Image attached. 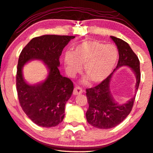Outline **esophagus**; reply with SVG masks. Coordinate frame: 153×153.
Returning a JSON list of instances; mask_svg holds the SVG:
<instances>
[{"label":"esophagus","mask_w":153,"mask_h":153,"mask_svg":"<svg viewBox=\"0 0 153 153\" xmlns=\"http://www.w3.org/2000/svg\"><path fill=\"white\" fill-rule=\"evenodd\" d=\"M83 90L82 88H80L79 86H76L74 88V95H78L79 94H82L83 93Z\"/></svg>","instance_id":"34e87169"}]
</instances>
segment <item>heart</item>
Here are the masks:
<instances>
[{
    "mask_svg": "<svg viewBox=\"0 0 153 153\" xmlns=\"http://www.w3.org/2000/svg\"><path fill=\"white\" fill-rule=\"evenodd\" d=\"M115 46L88 40L77 45L73 51L65 54L64 62L69 74L78 72L84 64V72L91 83L102 82L111 74L117 62Z\"/></svg>",
    "mask_w": 153,
    "mask_h": 153,
    "instance_id": "heart-1",
    "label": "heart"
}]
</instances>
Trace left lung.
<instances>
[{
  "label": "left lung",
  "mask_w": 153,
  "mask_h": 153,
  "mask_svg": "<svg viewBox=\"0 0 153 153\" xmlns=\"http://www.w3.org/2000/svg\"><path fill=\"white\" fill-rule=\"evenodd\" d=\"M117 45L119 60L117 66L104 81L94 88L86 89L89 108L85 116L88 123L93 126L101 129H108L121 123L132 109L134 96L126 104L120 105L114 101L111 94L110 84L116 69L122 66H128L137 77L136 90H138L140 81V62L137 55L126 41L110 36Z\"/></svg>",
  "instance_id": "8db88e82"
}]
</instances>
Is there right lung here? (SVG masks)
<instances>
[{"label":"right lung","mask_w":153,"mask_h":153,"mask_svg":"<svg viewBox=\"0 0 153 153\" xmlns=\"http://www.w3.org/2000/svg\"><path fill=\"white\" fill-rule=\"evenodd\" d=\"M74 36L45 35L32 39L19 55L16 76L18 98L22 109L33 123L42 127L55 126L65 116V106L74 90L71 80L60 74L59 57ZM31 59L45 63L49 74L43 82L29 85L24 82L22 66Z\"/></svg>","instance_id":"right-lung-1"}]
</instances>
